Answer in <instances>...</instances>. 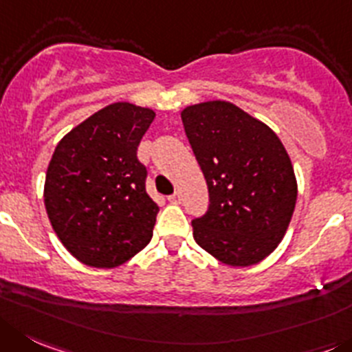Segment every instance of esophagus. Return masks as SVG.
Wrapping results in <instances>:
<instances>
[{"mask_svg":"<svg viewBox=\"0 0 352 352\" xmlns=\"http://www.w3.org/2000/svg\"><path fill=\"white\" fill-rule=\"evenodd\" d=\"M168 201L172 203V205H179V203L182 201V198H180V192H173L172 196H168Z\"/></svg>","mask_w":352,"mask_h":352,"instance_id":"1","label":"esophagus"}]
</instances>
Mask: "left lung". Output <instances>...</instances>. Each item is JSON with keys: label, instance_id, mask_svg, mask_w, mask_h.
<instances>
[{"label": "left lung", "instance_id": "1", "mask_svg": "<svg viewBox=\"0 0 352 352\" xmlns=\"http://www.w3.org/2000/svg\"><path fill=\"white\" fill-rule=\"evenodd\" d=\"M180 118L210 195L208 212L192 221L195 241L231 267L258 264L285 238L297 203L287 149L231 102L187 106Z\"/></svg>", "mask_w": 352, "mask_h": 352}]
</instances>
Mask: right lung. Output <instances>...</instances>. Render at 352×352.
<instances>
[{
  "label": "right lung",
  "mask_w": 352,
  "mask_h": 352,
  "mask_svg": "<svg viewBox=\"0 0 352 352\" xmlns=\"http://www.w3.org/2000/svg\"><path fill=\"white\" fill-rule=\"evenodd\" d=\"M156 113L114 102L72 128L54 151L45 179V208L74 258L113 269L153 238L157 205L146 191L137 147Z\"/></svg>",
  "instance_id": "1"
}]
</instances>
